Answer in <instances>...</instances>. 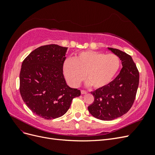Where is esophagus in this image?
<instances>
[{
  "label": "esophagus",
  "mask_w": 155,
  "mask_h": 155,
  "mask_svg": "<svg viewBox=\"0 0 155 155\" xmlns=\"http://www.w3.org/2000/svg\"><path fill=\"white\" fill-rule=\"evenodd\" d=\"M81 94H87V91H84V90H81Z\"/></svg>",
  "instance_id": "esophagus-1"
}]
</instances>
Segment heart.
Returning a JSON list of instances; mask_svg holds the SVG:
<instances>
[{"label":"heart","mask_w":155,"mask_h":155,"mask_svg":"<svg viewBox=\"0 0 155 155\" xmlns=\"http://www.w3.org/2000/svg\"><path fill=\"white\" fill-rule=\"evenodd\" d=\"M121 59L114 54L88 50L79 53L74 59H67L63 64V73L72 87H78L86 75L88 85L95 88L107 86L118 73Z\"/></svg>","instance_id":"1"}]
</instances>
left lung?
<instances>
[{"label":"left lung","mask_w":155,"mask_h":155,"mask_svg":"<svg viewBox=\"0 0 155 155\" xmlns=\"http://www.w3.org/2000/svg\"><path fill=\"white\" fill-rule=\"evenodd\" d=\"M108 49L119 56L123 67L107 86L91 92L94 101L88 110L101 120H112L127 113L134 101L139 85V72L131 56L118 49Z\"/></svg>","instance_id":"left-lung-1"}]
</instances>
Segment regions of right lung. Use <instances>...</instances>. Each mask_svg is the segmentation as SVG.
<instances>
[{
	"mask_svg": "<svg viewBox=\"0 0 155 155\" xmlns=\"http://www.w3.org/2000/svg\"><path fill=\"white\" fill-rule=\"evenodd\" d=\"M67 47L58 45L40 46L23 61L20 72V93L27 107L46 120L64 115L74 97L81 95L69 87L63 67Z\"/></svg>",
	"mask_w": 155,
	"mask_h": 155,
	"instance_id": "obj_1",
	"label": "right lung"
}]
</instances>
